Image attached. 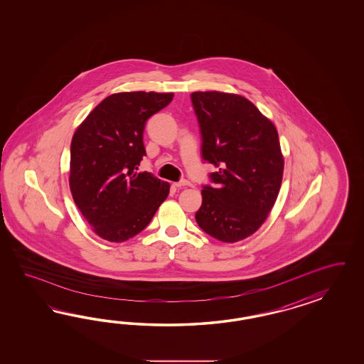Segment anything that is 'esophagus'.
Returning <instances> with one entry per match:
<instances>
[{"mask_svg": "<svg viewBox=\"0 0 364 364\" xmlns=\"http://www.w3.org/2000/svg\"><path fill=\"white\" fill-rule=\"evenodd\" d=\"M175 187H176V188L192 187V183H191V181H188V180H181V181H178V183H175Z\"/></svg>", "mask_w": 364, "mask_h": 364, "instance_id": "obj_1", "label": "esophagus"}]
</instances>
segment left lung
I'll list each match as a JSON object with an SVG mask.
<instances>
[{"mask_svg":"<svg viewBox=\"0 0 364 364\" xmlns=\"http://www.w3.org/2000/svg\"><path fill=\"white\" fill-rule=\"evenodd\" d=\"M201 132V156L218 168L204 186L195 218L224 242L257 231L282 186L284 159L275 125L250 100L218 90L191 95Z\"/></svg>","mask_w":364,"mask_h":364,"instance_id":"8db88e82","label":"left lung"}]
</instances>
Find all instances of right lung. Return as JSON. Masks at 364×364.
<instances>
[{
  "label": "right lung",
  "mask_w": 364,
  "mask_h": 364,
  "mask_svg": "<svg viewBox=\"0 0 364 364\" xmlns=\"http://www.w3.org/2000/svg\"><path fill=\"white\" fill-rule=\"evenodd\" d=\"M173 93L110 95L78 125L70 144L69 186L84 219L101 239L129 240L152 220L169 183L137 172L145 156L146 120L166 108Z\"/></svg>",
  "instance_id": "obj_1"
}]
</instances>
